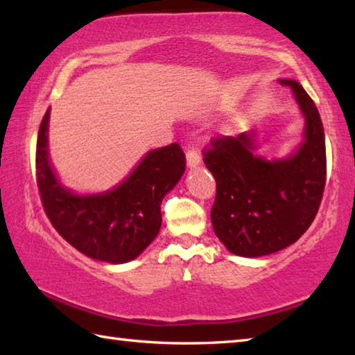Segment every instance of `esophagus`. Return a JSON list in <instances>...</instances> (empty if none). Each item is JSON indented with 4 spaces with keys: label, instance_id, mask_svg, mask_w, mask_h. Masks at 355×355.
I'll use <instances>...</instances> for the list:
<instances>
[{
    "label": "esophagus",
    "instance_id": "34e87169",
    "mask_svg": "<svg viewBox=\"0 0 355 355\" xmlns=\"http://www.w3.org/2000/svg\"><path fill=\"white\" fill-rule=\"evenodd\" d=\"M199 163H200V155H199V152H197V150H188V152H186V166L189 167V169H192V167H196V166H199Z\"/></svg>",
    "mask_w": 355,
    "mask_h": 355
}]
</instances>
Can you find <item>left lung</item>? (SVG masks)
Instances as JSON below:
<instances>
[{
  "instance_id": "1",
  "label": "left lung",
  "mask_w": 355,
  "mask_h": 355,
  "mask_svg": "<svg viewBox=\"0 0 355 355\" xmlns=\"http://www.w3.org/2000/svg\"><path fill=\"white\" fill-rule=\"evenodd\" d=\"M290 87L305 119L304 141L285 158L255 155V131L219 137L205 153L216 178L211 224L222 244L239 257H263L288 248L313 222L326 186V141L313 100L297 81Z\"/></svg>"
}]
</instances>
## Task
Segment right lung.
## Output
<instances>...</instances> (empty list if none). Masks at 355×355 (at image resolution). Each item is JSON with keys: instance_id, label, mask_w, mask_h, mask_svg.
<instances>
[{"instance_id": "right-lung-1", "label": "right lung", "mask_w": 355, "mask_h": 355, "mask_svg": "<svg viewBox=\"0 0 355 355\" xmlns=\"http://www.w3.org/2000/svg\"><path fill=\"white\" fill-rule=\"evenodd\" d=\"M50 107L42 120L35 169L45 213L65 241L94 260L122 264L139 257L159 233L161 202L184 172L178 144L150 150L112 189L78 194L64 186L48 152Z\"/></svg>"}]
</instances>
